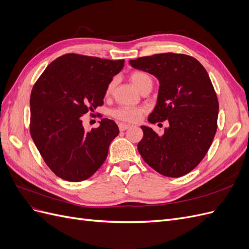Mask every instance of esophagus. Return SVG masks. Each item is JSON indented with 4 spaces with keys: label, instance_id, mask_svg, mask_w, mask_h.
<instances>
[{
    "label": "esophagus",
    "instance_id": "1",
    "mask_svg": "<svg viewBox=\"0 0 249 249\" xmlns=\"http://www.w3.org/2000/svg\"><path fill=\"white\" fill-rule=\"evenodd\" d=\"M118 127L120 131H125L126 129H129L130 127V124H118Z\"/></svg>",
    "mask_w": 249,
    "mask_h": 249
}]
</instances>
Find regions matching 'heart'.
Listing matches in <instances>:
<instances>
[{
    "label": "heart",
    "instance_id": "1",
    "mask_svg": "<svg viewBox=\"0 0 249 249\" xmlns=\"http://www.w3.org/2000/svg\"><path fill=\"white\" fill-rule=\"evenodd\" d=\"M131 82L133 85L136 87L138 90H140L143 86L146 84H153V79L149 74L145 71H135L131 73L130 76ZM113 82H111L107 87L106 94H110L113 89ZM143 113V110L141 108H135V107H120L117 109H114L111 112V115L115 117L116 119L123 120V122H129V123H135L140 119Z\"/></svg>",
    "mask_w": 249,
    "mask_h": 249
}]
</instances>
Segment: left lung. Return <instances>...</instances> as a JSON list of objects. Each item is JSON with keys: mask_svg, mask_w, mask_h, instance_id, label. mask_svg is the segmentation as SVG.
<instances>
[{"mask_svg": "<svg viewBox=\"0 0 249 249\" xmlns=\"http://www.w3.org/2000/svg\"><path fill=\"white\" fill-rule=\"evenodd\" d=\"M130 64L160 83L148 122L169 123L161 136L152 127L141 126L139 154L165 177L187 175L206 156L217 131L219 104L207 71L195 58L175 53L137 58Z\"/></svg>", "mask_w": 249, "mask_h": 249, "instance_id": "8db88e82", "label": "left lung"}]
</instances>
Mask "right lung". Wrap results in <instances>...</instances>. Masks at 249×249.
Returning <instances> with one entry per match:
<instances>
[{
	"mask_svg": "<svg viewBox=\"0 0 249 249\" xmlns=\"http://www.w3.org/2000/svg\"><path fill=\"white\" fill-rule=\"evenodd\" d=\"M124 60H108L79 54L57 58L33 86L30 133L50 169L69 182L91 177L108 156L118 126L103 118L100 126L85 132L83 115L104 104L113 77Z\"/></svg>",
	"mask_w": 249,
	"mask_h": 249,
	"instance_id": "right-lung-1",
	"label": "right lung"
}]
</instances>
